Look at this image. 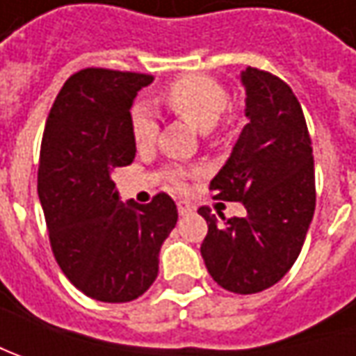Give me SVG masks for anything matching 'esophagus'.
Segmentation results:
<instances>
[{
  "instance_id": "34e87169",
  "label": "esophagus",
  "mask_w": 356,
  "mask_h": 356,
  "mask_svg": "<svg viewBox=\"0 0 356 356\" xmlns=\"http://www.w3.org/2000/svg\"><path fill=\"white\" fill-rule=\"evenodd\" d=\"M192 210H194V206L190 202H186V200L178 202V212H180V216H186V213H190Z\"/></svg>"
}]
</instances>
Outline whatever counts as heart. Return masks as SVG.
I'll list each match as a JSON object with an SVG mask.
<instances>
[{
	"mask_svg": "<svg viewBox=\"0 0 356 356\" xmlns=\"http://www.w3.org/2000/svg\"><path fill=\"white\" fill-rule=\"evenodd\" d=\"M164 101L172 113L188 120L200 132H208L224 115L229 104V95L222 83L208 75H186L176 79L164 92ZM130 130L138 148L154 144L158 134V120L148 104H136L130 113ZM184 172L172 170L174 184H182Z\"/></svg>",
	"mask_w": 356,
	"mask_h": 356,
	"instance_id": "1",
	"label": "heart"
}]
</instances>
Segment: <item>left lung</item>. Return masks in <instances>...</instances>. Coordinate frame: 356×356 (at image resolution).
<instances>
[{
	"label": "left lung",
	"mask_w": 356,
	"mask_h": 356,
	"mask_svg": "<svg viewBox=\"0 0 356 356\" xmlns=\"http://www.w3.org/2000/svg\"><path fill=\"white\" fill-rule=\"evenodd\" d=\"M248 124L227 162L213 176L216 200L241 202L245 218L208 224L202 257L218 285L232 293H259L291 269L315 212V166L301 104L280 76L248 67L241 71Z\"/></svg>",
	"instance_id": "left-lung-1"
}]
</instances>
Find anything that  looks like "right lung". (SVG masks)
<instances>
[{
	"mask_svg": "<svg viewBox=\"0 0 356 356\" xmlns=\"http://www.w3.org/2000/svg\"><path fill=\"white\" fill-rule=\"evenodd\" d=\"M152 75L83 69L67 79L41 140L37 192L51 250L67 280L104 303L132 301L154 283L176 226L168 194L122 204L113 170L136 154L130 106Z\"/></svg>",
	"mask_w": 356,
	"mask_h": 356,
	"instance_id": "add662e5",
	"label": "right lung"
}]
</instances>
